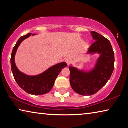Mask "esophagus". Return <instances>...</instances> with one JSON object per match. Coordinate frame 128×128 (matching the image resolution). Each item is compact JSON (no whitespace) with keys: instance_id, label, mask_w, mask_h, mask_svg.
Instances as JSON below:
<instances>
[{"instance_id":"34e87169","label":"esophagus","mask_w":128,"mask_h":128,"mask_svg":"<svg viewBox=\"0 0 128 128\" xmlns=\"http://www.w3.org/2000/svg\"><path fill=\"white\" fill-rule=\"evenodd\" d=\"M66 62L67 63V64H68V66H69V65L70 64V62H72V60H71L70 59H69V58H68V59H66Z\"/></svg>"}]
</instances>
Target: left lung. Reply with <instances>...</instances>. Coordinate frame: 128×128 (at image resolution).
Segmentation results:
<instances>
[{
	"mask_svg": "<svg viewBox=\"0 0 128 128\" xmlns=\"http://www.w3.org/2000/svg\"><path fill=\"white\" fill-rule=\"evenodd\" d=\"M91 34L95 42L89 47L88 54L100 55L95 66L88 72L69 67L71 87L84 96L94 95L100 90L110 79L114 69V54L110 40L95 32Z\"/></svg>",
	"mask_w": 128,
	"mask_h": 128,
	"instance_id": "8db88e82",
	"label": "left lung"
}]
</instances>
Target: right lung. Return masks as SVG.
I'll use <instances>...</instances> for the list:
<instances>
[{
  "label": "right lung",
  "mask_w": 128,
  "mask_h": 128,
  "mask_svg": "<svg viewBox=\"0 0 128 128\" xmlns=\"http://www.w3.org/2000/svg\"><path fill=\"white\" fill-rule=\"evenodd\" d=\"M36 34H33L32 36ZM31 36L32 33H29L21 36L13 48L10 58L11 69L15 81L23 90L32 95H43L50 92L58 76L62 69L67 66V64L65 62H60L51 66L41 74L36 76H28L20 72L15 64V55L21 43Z\"/></svg>",
  "instance_id": "add662e5"
}]
</instances>
